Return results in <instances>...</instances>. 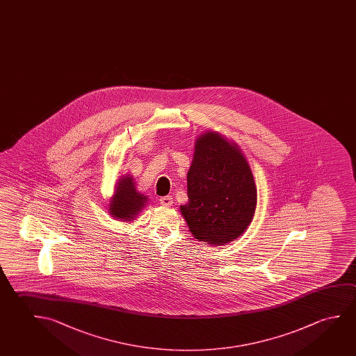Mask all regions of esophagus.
<instances>
[{
	"label": "esophagus",
	"instance_id": "obj_1",
	"mask_svg": "<svg viewBox=\"0 0 356 356\" xmlns=\"http://www.w3.org/2000/svg\"><path fill=\"white\" fill-rule=\"evenodd\" d=\"M159 203L164 207H170V206H172V197L171 196H164V197L159 200Z\"/></svg>",
	"mask_w": 356,
	"mask_h": 356
}]
</instances>
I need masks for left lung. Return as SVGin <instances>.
Here are the masks:
<instances>
[{
  "mask_svg": "<svg viewBox=\"0 0 356 356\" xmlns=\"http://www.w3.org/2000/svg\"><path fill=\"white\" fill-rule=\"evenodd\" d=\"M187 197L180 212L195 239L225 245L244 234L255 214L257 190L250 165L236 143L214 131L195 140Z\"/></svg>",
  "mask_w": 356,
  "mask_h": 356,
  "instance_id": "1",
  "label": "left lung"
}]
</instances>
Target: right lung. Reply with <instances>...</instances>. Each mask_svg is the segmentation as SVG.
<instances>
[{"label":"right lung","instance_id":"obj_1","mask_svg":"<svg viewBox=\"0 0 356 356\" xmlns=\"http://www.w3.org/2000/svg\"><path fill=\"white\" fill-rule=\"evenodd\" d=\"M148 196L138 191L133 176L127 174L115 182V192L108 203V213L120 222H133L148 204Z\"/></svg>","mask_w":356,"mask_h":356}]
</instances>
